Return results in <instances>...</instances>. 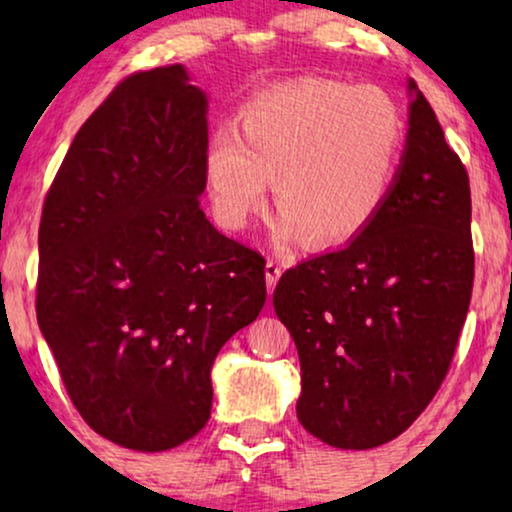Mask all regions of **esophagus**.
I'll return each mask as SVG.
<instances>
[{"instance_id": "esophagus-1", "label": "esophagus", "mask_w": 512, "mask_h": 512, "mask_svg": "<svg viewBox=\"0 0 512 512\" xmlns=\"http://www.w3.org/2000/svg\"><path fill=\"white\" fill-rule=\"evenodd\" d=\"M279 275H282V263H279L277 258H268V263H265V282H268L270 293L275 291V284H277Z\"/></svg>"}]
</instances>
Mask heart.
<instances>
[{
	"label": "heart",
	"mask_w": 512,
	"mask_h": 512,
	"mask_svg": "<svg viewBox=\"0 0 512 512\" xmlns=\"http://www.w3.org/2000/svg\"><path fill=\"white\" fill-rule=\"evenodd\" d=\"M405 121L377 86L300 79L254 97L237 132L216 130L205 177L216 219L242 228L263 207L272 179L284 235L338 247L387 205L401 163Z\"/></svg>",
	"instance_id": "1"
}]
</instances>
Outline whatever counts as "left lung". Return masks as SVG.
<instances>
[{
    "label": "left lung",
    "mask_w": 512,
    "mask_h": 512,
    "mask_svg": "<svg viewBox=\"0 0 512 512\" xmlns=\"http://www.w3.org/2000/svg\"><path fill=\"white\" fill-rule=\"evenodd\" d=\"M410 90L387 205L345 249L286 270L272 296L300 356L298 422L340 450L389 443L422 415L471 303L468 172L415 81Z\"/></svg>",
    "instance_id": "1"
}]
</instances>
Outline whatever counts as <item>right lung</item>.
I'll use <instances>...</instances> for the list:
<instances>
[{
  "instance_id": "add662e5",
  "label": "right lung",
  "mask_w": 512,
  "mask_h": 512,
  "mask_svg": "<svg viewBox=\"0 0 512 512\" xmlns=\"http://www.w3.org/2000/svg\"><path fill=\"white\" fill-rule=\"evenodd\" d=\"M207 100L135 72L76 132L39 223L37 321L90 429L172 450L212 412L209 368L265 305V258L207 221Z\"/></svg>"
}]
</instances>
